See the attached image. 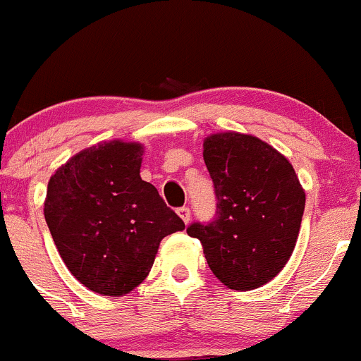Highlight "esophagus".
<instances>
[{
    "label": "esophagus",
    "mask_w": 361,
    "mask_h": 361,
    "mask_svg": "<svg viewBox=\"0 0 361 361\" xmlns=\"http://www.w3.org/2000/svg\"><path fill=\"white\" fill-rule=\"evenodd\" d=\"M177 213H179L180 219L184 220V224H189V220H191V210H189V207H180Z\"/></svg>",
    "instance_id": "1"
}]
</instances>
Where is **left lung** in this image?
Returning a JSON list of instances; mask_svg holds the SVG:
<instances>
[{"mask_svg": "<svg viewBox=\"0 0 361 361\" xmlns=\"http://www.w3.org/2000/svg\"><path fill=\"white\" fill-rule=\"evenodd\" d=\"M216 212L188 227L200 239L213 274L227 288L250 290L284 269L296 246L305 191L288 158L253 135L224 133L204 139Z\"/></svg>", "mask_w": 361, "mask_h": 361, "instance_id": "obj_1", "label": "left lung"}]
</instances>
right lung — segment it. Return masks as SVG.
Segmentation results:
<instances>
[{
  "instance_id": "right-lung-1",
  "label": "right lung",
  "mask_w": 361,
  "mask_h": 361,
  "mask_svg": "<svg viewBox=\"0 0 361 361\" xmlns=\"http://www.w3.org/2000/svg\"><path fill=\"white\" fill-rule=\"evenodd\" d=\"M142 146L111 141L80 151L48 182L44 219L73 277L123 296L148 277L165 235L184 222L139 176Z\"/></svg>"
}]
</instances>
